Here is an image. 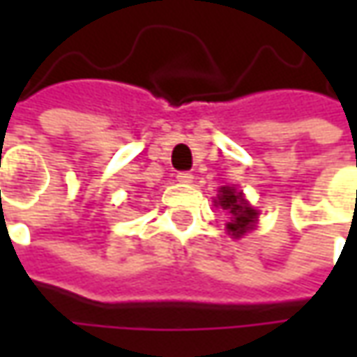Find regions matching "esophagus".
I'll return each instance as SVG.
<instances>
[{
    "mask_svg": "<svg viewBox=\"0 0 357 357\" xmlns=\"http://www.w3.org/2000/svg\"><path fill=\"white\" fill-rule=\"evenodd\" d=\"M192 172H188V171H181L178 174H176V181L178 183H185V185H188V183H192Z\"/></svg>",
    "mask_w": 357,
    "mask_h": 357,
    "instance_id": "1",
    "label": "esophagus"
}]
</instances>
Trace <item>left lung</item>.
Segmentation results:
<instances>
[{
	"mask_svg": "<svg viewBox=\"0 0 357 357\" xmlns=\"http://www.w3.org/2000/svg\"><path fill=\"white\" fill-rule=\"evenodd\" d=\"M218 204L230 213L232 220L228 222V232H232V236H242L246 230H250L252 225L256 222V211L246 204V200L242 199V195L236 192L230 186H222L220 188V197H218Z\"/></svg>",
	"mask_w": 357,
	"mask_h": 357,
	"instance_id": "left-lung-1",
	"label": "left lung"
}]
</instances>
